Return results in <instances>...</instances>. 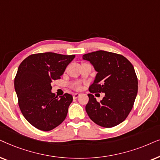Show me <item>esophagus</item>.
<instances>
[{"mask_svg":"<svg viewBox=\"0 0 160 160\" xmlns=\"http://www.w3.org/2000/svg\"><path fill=\"white\" fill-rule=\"evenodd\" d=\"M80 93H74V94L73 95V98L74 99H77V98L80 97Z\"/></svg>","mask_w":160,"mask_h":160,"instance_id":"1","label":"esophagus"}]
</instances>
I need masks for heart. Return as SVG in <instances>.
Here are the masks:
<instances>
[{
    "label": "heart",
    "instance_id": "b5f03b06",
    "mask_svg": "<svg viewBox=\"0 0 160 160\" xmlns=\"http://www.w3.org/2000/svg\"><path fill=\"white\" fill-rule=\"evenodd\" d=\"M72 87L75 90H80V88H81V84L80 82H74L72 85Z\"/></svg>",
    "mask_w": 160,
    "mask_h": 160
}]
</instances>
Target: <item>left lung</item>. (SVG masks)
I'll list each match as a JSON object with an SVG mask.
<instances>
[{
	"label": "left lung",
	"instance_id": "left-lung-1",
	"mask_svg": "<svg viewBox=\"0 0 160 160\" xmlns=\"http://www.w3.org/2000/svg\"><path fill=\"white\" fill-rule=\"evenodd\" d=\"M97 72L89 86L86 110L99 126L110 128L123 122L132 109L138 93V78L133 66L122 55L99 50L82 55ZM105 92L97 102L93 93Z\"/></svg>",
	"mask_w": 160,
	"mask_h": 160
}]
</instances>
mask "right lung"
<instances>
[{
	"label": "right lung",
	"instance_id": "add662e5",
	"mask_svg": "<svg viewBox=\"0 0 160 160\" xmlns=\"http://www.w3.org/2000/svg\"><path fill=\"white\" fill-rule=\"evenodd\" d=\"M75 57L55 52L32 54L18 67L14 88L23 116L32 126L42 131L52 130L64 121L73 97H61L51 92V82L61 78Z\"/></svg>",
	"mask_w": 160,
	"mask_h": 160
}]
</instances>
